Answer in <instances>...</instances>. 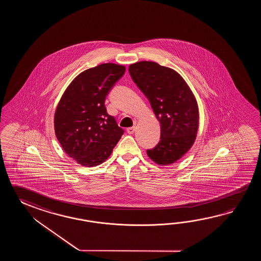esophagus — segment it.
<instances>
[{"instance_id": "34e87169", "label": "esophagus", "mask_w": 261, "mask_h": 261, "mask_svg": "<svg viewBox=\"0 0 261 261\" xmlns=\"http://www.w3.org/2000/svg\"><path fill=\"white\" fill-rule=\"evenodd\" d=\"M135 132V127H130V128H127V133L128 134H133Z\"/></svg>"}]
</instances>
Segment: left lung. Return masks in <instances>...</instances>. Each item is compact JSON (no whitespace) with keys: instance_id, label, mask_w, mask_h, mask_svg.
Listing matches in <instances>:
<instances>
[{"instance_id":"obj_1","label":"left lung","mask_w":261,"mask_h":261,"mask_svg":"<svg viewBox=\"0 0 261 261\" xmlns=\"http://www.w3.org/2000/svg\"><path fill=\"white\" fill-rule=\"evenodd\" d=\"M128 72L161 123V141L147 155L160 165L174 163L196 139L199 110L194 95L178 72L153 61L130 64Z\"/></svg>"}]
</instances>
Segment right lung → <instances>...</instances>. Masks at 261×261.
<instances>
[{
    "label": "right lung",
    "instance_id": "right-lung-1",
    "mask_svg": "<svg viewBox=\"0 0 261 261\" xmlns=\"http://www.w3.org/2000/svg\"><path fill=\"white\" fill-rule=\"evenodd\" d=\"M126 68L103 63L72 80L54 117L57 139L63 150L82 166L100 165L109 158L124 130L106 111V96Z\"/></svg>",
    "mask_w": 261,
    "mask_h": 261
}]
</instances>
